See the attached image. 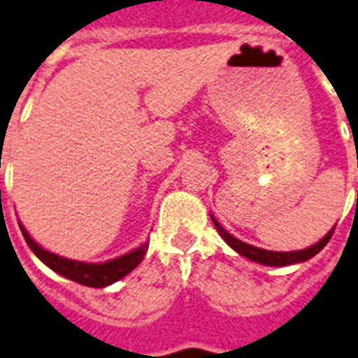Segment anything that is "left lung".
Returning a JSON list of instances; mask_svg holds the SVG:
<instances>
[{
	"instance_id": "obj_1",
	"label": "left lung",
	"mask_w": 358,
	"mask_h": 358,
	"mask_svg": "<svg viewBox=\"0 0 358 358\" xmlns=\"http://www.w3.org/2000/svg\"><path fill=\"white\" fill-rule=\"evenodd\" d=\"M212 221H214L215 229L221 234V238L225 239L227 243L232 247L238 254L245 256V258L252 259L256 264L262 265H268V267H285V265H292V264H302V262H307L309 258H313L315 254L320 252L324 247L327 245V241L331 239L333 232H335V227H333L329 232H327L324 238L318 241V243L311 245V247H307L303 250H292V252H274V250H265V249H258V247H254V245L243 243V241H239L238 238L234 236H230L223 227L215 221V217L212 215Z\"/></svg>"
}]
</instances>
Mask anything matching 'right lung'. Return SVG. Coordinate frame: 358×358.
Listing matches in <instances>:
<instances>
[{
    "mask_svg": "<svg viewBox=\"0 0 358 358\" xmlns=\"http://www.w3.org/2000/svg\"><path fill=\"white\" fill-rule=\"evenodd\" d=\"M20 229H22L27 245L31 247L32 252L36 254L47 267L52 268L55 273L62 274V276H66V278L73 280V282L80 283V285H87V287H106V285H111L117 280L124 278L126 274L131 273L133 268L143 262L144 254L148 250V243H144L138 249L124 254L120 258L109 259L104 264H85V262L64 258V256H58V254L41 249L40 245L29 236V232L23 229V225H20Z\"/></svg>",
    "mask_w": 358,
    "mask_h": 358,
    "instance_id": "obj_1",
    "label": "right lung"
}]
</instances>
